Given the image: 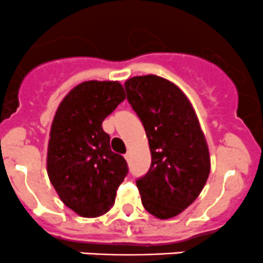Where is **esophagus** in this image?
<instances>
[{
    "instance_id": "1",
    "label": "esophagus",
    "mask_w": 263,
    "mask_h": 263,
    "mask_svg": "<svg viewBox=\"0 0 263 263\" xmlns=\"http://www.w3.org/2000/svg\"><path fill=\"white\" fill-rule=\"evenodd\" d=\"M129 158H131V151H127V153L124 154V159H126V160L128 161Z\"/></svg>"
}]
</instances>
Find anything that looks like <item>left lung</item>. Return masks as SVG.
Masks as SVG:
<instances>
[{
  "label": "left lung",
  "instance_id": "8db88e82",
  "mask_svg": "<svg viewBox=\"0 0 263 263\" xmlns=\"http://www.w3.org/2000/svg\"><path fill=\"white\" fill-rule=\"evenodd\" d=\"M127 100L141 119L151 153L150 169L136 181L147 213L171 219L188 208L210 174V154L195 109L166 79L135 76L124 82Z\"/></svg>",
  "mask_w": 263,
  "mask_h": 263
}]
</instances>
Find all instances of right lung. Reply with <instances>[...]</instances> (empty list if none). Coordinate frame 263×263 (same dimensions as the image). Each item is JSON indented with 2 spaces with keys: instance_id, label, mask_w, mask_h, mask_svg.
Here are the masks:
<instances>
[{
  "instance_id": "1",
  "label": "right lung",
  "mask_w": 263,
  "mask_h": 263,
  "mask_svg": "<svg viewBox=\"0 0 263 263\" xmlns=\"http://www.w3.org/2000/svg\"><path fill=\"white\" fill-rule=\"evenodd\" d=\"M124 99L118 81H85L63 98L53 118L47 173L61 201L82 217L108 213L128 173L102 127Z\"/></svg>"
}]
</instances>
